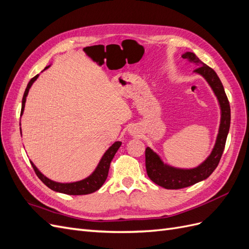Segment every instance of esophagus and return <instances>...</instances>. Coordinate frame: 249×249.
Listing matches in <instances>:
<instances>
[{"label":"esophagus","mask_w":249,"mask_h":249,"mask_svg":"<svg viewBox=\"0 0 249 249\" xmlns=\"http://www.w3.org/2000/svg\"><path fill=\"white\" fill-rule=\"evenodd\" d=\"M129 132L132 134V135H134V134H136V131H135V127H131V129L129 130Z\"/></svg>","instance_id":"esophagus-1"}]
</instances>
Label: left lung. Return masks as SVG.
I'll return each instance as SVG.
<instances>
[{"instance_id":"left-lung-1","label":"left lung","mask_w":249,"mask_h":249,"mask_svg":"<svg viewBox=\"0 0 249 249\" xmlns=\"http://www.w3.org/2000/svg\"><path fill=\"white\" fill-rule=\"evenodd\" d=\"M190 62L199 65L194 72H197L207 80L211 88L213 89L215 95L221 109V122L219 126L217 140L212 153L208 159L201 163L198 167L193 169H178L164 164L160 157L154 153L149 147L145 149V167L148 178L157 185L165 189H182L196 184L200 180L209 178L216 169L223 154L225 142L231 124V107L228 96L225 94L224 88L217 73L210 66L201 62L196 55L191 52H187L182 56Z\"/></svg>"}]
</instances>
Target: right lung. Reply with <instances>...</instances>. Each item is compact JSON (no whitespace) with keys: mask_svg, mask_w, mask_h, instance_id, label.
<instances>
[{"mask_svg":"<svg viewBox=\"0 0 249 249\" xmlns=\"http://www.w3.org/2000/svg\"><path fill=\"white\" fill-rule=\"evenodd\" d=\"M48 67L49 66H47L44 70H47ZM38 76H39V74H36V76L30 80V82L28 83L27 88L25 90L24 96H22L20 115L22 114V113H24L26 97L28 95L29 89H30V87L32 86V84L35 82V80L38 78ZM120 145H122V142H120V141L113 143V144L108 148L107 152L104 154L99 165H97V167L92 172V175H90L88 178L82 179V180H79V182H74V183H57V182H54V180H52V179L48 178L47 177H44L42 173L38 169H37V167L32 162H31V164H32V167H33V169L36 173V176L38 177L41 182L46 186H48L50 189L54 190L56 192L69 194V195L90 194V193H92L96 190H99L100 188L103 186V184L105 183V180H106V178L108 177L110 163H111L113 158H114V156L118 150V148L120 147Z\"/></svg>","mask_w":249,"mask_h":249,"instance_id":"1","label":"right lung"}]
</instances>
